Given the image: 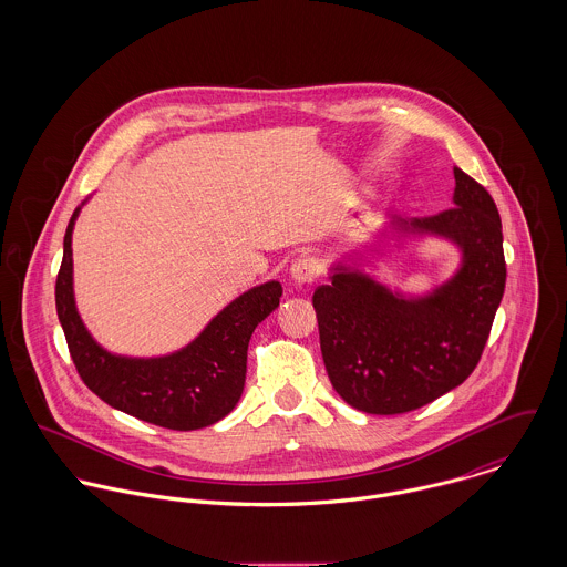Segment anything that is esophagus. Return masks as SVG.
Returning <instances> with one entry per match:
<instances>
[{
	"instance_id": "esophagus-1",
	"label": "esophagus",
	"mask_w": 567,
	"mask_h": 567,
	"mask_svg": "<svg viewBox=\"0 0 567 567\" xmlns=\"http://www.w3.org/2000/svg\"><path fill=\"white\" fill-rule=\"evenodd\" d=\"M319 270H321V266L315 257H299L290 266V281L297 288L312 286V281L319 277Z\"/></svg>"
}]
</instances>
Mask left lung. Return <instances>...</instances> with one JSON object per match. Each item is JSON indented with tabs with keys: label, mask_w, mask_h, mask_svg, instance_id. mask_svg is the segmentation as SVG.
Returning a JSON list of instances; mask_svg holds the SVG:
<instances>
[{
	"label": "left lung",
	"mask_w": 567,
	"mask_h": 567,
	"mask_svg": "<svg viewBox=\"0 0 567 567\" xmlns=\"http://www.w3.org/2000/svg\"><path fill=\"white\" fill-rule=\"evenodd\" d=\"M452 209L384 223L375 240L329 266L315 292L324 369L336 393L369 414H402L461 386L476 369L499 308L506 264L502 220L481 183L454 167ZM454 243L457 270L423 296L391 289L363 270L391 245Z\"/></svg>",
	"instance_id": "8db88e82"
}]
</instances>
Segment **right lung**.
I'll use <instances>...</instances> for the list:
<instances>
[{
    "label": "right lung",
    "mask_w": 567,
    "mask_h": 567,
    "mask_svg": "<svg viewBox=\"0 0 567 567\" xmlns=\"http://www.w3.org/2000/svg\"><path fill=\"white\" fill-rule=\"evenodd\" d=\"M89 198L72 214L56 277V312L82 382L111 408L167 430L189 432L218 423L243 398L248 340L255 327L279 308L281 284L272 279L246 290L192 342L172 353H113L82 323L74 295L72 234Z\"/></svg>",
    "instance_id": "right-lung-1"
}]
</instances>
